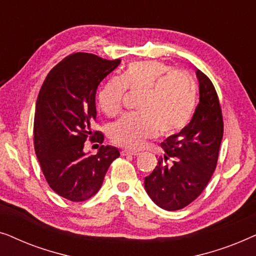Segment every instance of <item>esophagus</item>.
I'll use <instances>...</instances> for the list:
<instances>
[{"label":"esophagus","instance_id":"34e87169","mask_svg":"<svg viewBox=\"0 0 256 256\" xmlns=\"http://www.w3.org/2000/svg\"><path fill=\"white\" fill-rule=\"evenodd\" d=\"M138 154H140V152H136V150H130V149H122V150H121V155H122V156H126V155L138 156Z\"/></svg>","mask_w":256,"mask_h":256}]
</instances>
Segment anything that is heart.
Listing matches in <instances>:
<instances>
[{
    "mask_svg": "<svg viewBox=\"0 0 256 256\" xmlns=\"http://www.w3.org/2000/svg\"><path fill=\"white\" fill-rule=\"evenodd\" d=\"M126 90L141 94L140 113L126 114L110 124V136L126 148H140L158 134L174 135L190 124L197 104V88L192 78L157 60L130 62L118 76L112 78L98 93V104L113 116L121 110Z\"/></svg>",
    "mask_w": 256,
    "mask_h": 256,
    "instance_id": "obj_1",
    "label": "heart"
}]
</instances>
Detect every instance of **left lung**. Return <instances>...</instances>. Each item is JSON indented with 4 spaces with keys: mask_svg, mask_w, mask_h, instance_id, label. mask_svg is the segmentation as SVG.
Segmentation results:
<instances>
[{
    "mask_svg": "<svg viewBox=\"0 0 256 256\" xmlns=\"http://www.w3.org/2000/svg\"><path fill=\"white\" fill-rule=\"evenodd\" d=\"M199 104L190 124L171 135L160 146L163 157L144 178L146 194L157 206L177 211L188 206L204 191L216 162L224 135L218 94L211 80L197 70Z\"/></svg>",
    "mask_w": 256,
    "mask_h": 256,
    "instance_id": "obj_1",
    "label": "left lung"
}]
</instances>
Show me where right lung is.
Listing matches in <instances>:
<instances>
[{
  "label": "right lung",
  "instance_id": "right-lung-1",
  "mask_svg": "<svg viewBox=\"0 0 256 256\" xmlns=\"http://www.w3.org/2000/svg\"><path fill=\"white\" fill-rule=\"evenodd\" d=\"M120 62L121 59L107 60L85 52L72 54L51 70L38 94L34 152L50 188L71 202L93 197L110 163L120 156L112 146H101L96 155L84 152L88 138L92 142L104 141L102 132L90 129L96 118V93Z\"/></svg>",
  "mask_w": 256,
  "mask_h": 256
}]
</instances>
